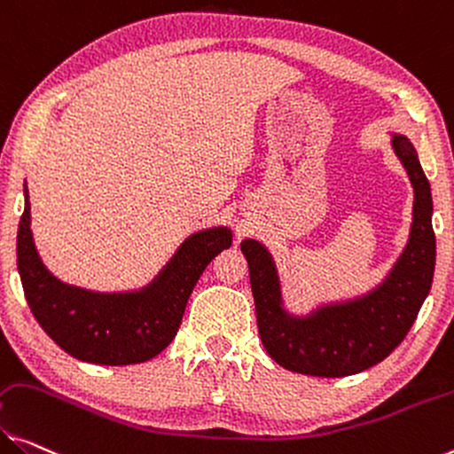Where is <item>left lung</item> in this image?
<instances>
[{
  "instance_id": "left-lung-1",
  "label": "left lung",
  "mask_w": 454,
  "mask_h": 454,
  "mask_svg": "<svg viewBox=\"0 0 454 454\" xmlns=\"http://www.w3.org/2000/svg\"><path fill=\"white\" fill-rule=\"evenodd\" d=\"M389 137L414 191L412 223L402 254L372 288L292 312L270 247L254 237L241 241L262 343L270 357L290 372L345 378L378 365L402 343L428 296L436 262L430 183L414 144L394 131Z\"/></svg>"
}]
</instances>
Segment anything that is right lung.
I'll use <instances>...</instances> for the list:
<instances>
[{
    "mask_svg": "<svg viewBox=\"0 0 454 454\" xmlns=\"http://www.w3.org/2000/svg\"><path fill=\"white\" fill-rule=\"evenodd\" d=\"M30 194L18 225V271L34 318L62 351L97 365L144 364L176 337L200 274L231 247L233 231L208 227L186 237L148 284L99 292L59 280L44 266L30 229Z\"/></svg>",
    "mask_w": 454,
    "mask_h": 454,
    "instance_id": "1",
    "label": "right lung"
}]
</instances>
